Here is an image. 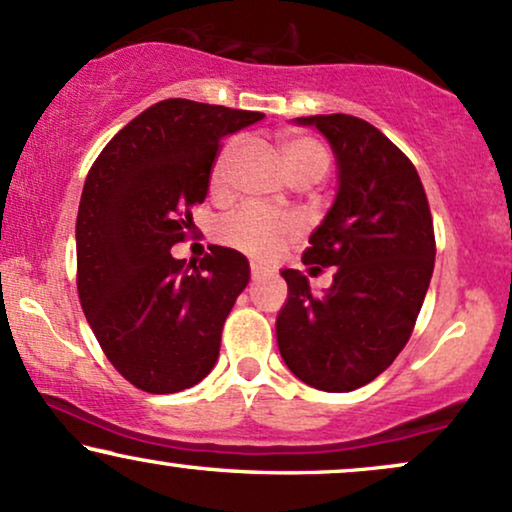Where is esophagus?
Returning <instances> with one entry per match:
<instances>
[{
  "mask_svg": "<svg viewBox=\"0 0 512 512\" xmlns=\"http://www.w3.org/2000/svg\"><path fill=\"white\" fill-rule=\"evenodd\" d=\"M250 276H252V281H262L267 274H264L260 267H255V264H252V267H250Z\"/></svg>",
  "mask_w": 512,
  "mask_h": 512,
  "instance_id": "1",
  "label": "esophagus"
}]
</instances>
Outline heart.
<instances>
[{"label":"heart","mask_w":512,"mask_h":512,"mask_svg":"<svg viewBox=\"0 0 512 512\" xmlns=\"http://www.w3.org/2000/svg\"><path fill=\"white\" fill-rule=\"evenodd\" d=\"M236 143H226L221 147L217 162L212 169V186L219 188L224 183L226 166L233 155ZM281 157L286 174H319L324 176L329 169V155L317 140L298 138V135H286L281 138ZM300 224L291 214L274 212V209L260 205H245L221 219L219 238L233 248L248 252L252 257H267L281 248L286 240L298 236Z\"/></svg>","instance_id":"1"}]
</instances>
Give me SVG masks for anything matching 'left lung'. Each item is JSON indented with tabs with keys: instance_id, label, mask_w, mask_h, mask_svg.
Returning <instances> with one entry per match:
<instances>
[{
	"instance_id": "1",
	"label": "left lung",
	"mask_w": 512,
	"mask_h": 512,
	"mask_svg": "<svg viewBox=\"0 0 512 512\" xmlns=\"http://www.w3.org/2000/svg\"><path fill=\"white\" fill-rule=\"evenodd\" d=\"M315 126L336 157L338 188L312 231L305 264L334 267L322 295L283 269L288 298L276 341L288 369L319 391L348 393L377 379L412 334L434 272V224L410 159L350 114L293 119Z\"/></svg>"
}]
</instances>
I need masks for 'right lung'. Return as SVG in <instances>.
<instances>
[{
    "mask_svg": "<svg viewBox=\"0 0 512 512\" xmlns=\"http://www.w3.org/2000/svg\"><path fill=\"white\" fill-rule=\"evenodd\" d=\"M264 114L164 100L123 126L92 164L76 219L78 295L97 341L133 386L190 389L212 372L221 326L250 262L212 245L200 262L171 255L207 197L219 143Z\"/></svg>",
    "mask_w": 512,
    "mask_h": 512,
    "instance_id": "add662e5",
    "label": "right lung"
}]
</instances>
